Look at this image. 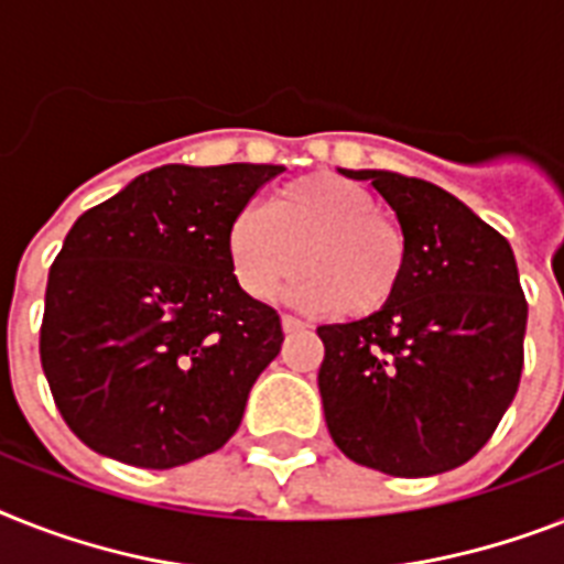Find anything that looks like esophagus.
<instances>
[{"label":"esophagus","instance_id":"1","mask_svg":"<svg viewBox=\"0 0 564 564\" xmlns=\"http://www.w3.org/2000/svg\"><path fill=\"white\" fill-rule=\"evenodd\" d=\"M282 328H285V334H293V332H302V328H305V323L291 314H282Z\"/></svg>","mask_w":564,"mask_h":564}]
</instances>
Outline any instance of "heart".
I'll use <instances>...</instances> for the list:
<instances>
[{
  "instance_id": "obj_1",
  "label": "heart",
  "mask_w": 564,
  "mask_h": 564,
  "mask_svg": "<svg viewBox=\"0 0 564 564\" xmlns=\"http://www.w3.org/2000/svg\"><path fill=\"white\" fill-rule=\"evenodd\" d=\"M227 259L239 288L268 300L293 282L302 308L369 316L398 296L406 276V236L377 213V198L334 172H311L271 195L268 207H245L227 227Z\"/></svg>"
}]
</instances>
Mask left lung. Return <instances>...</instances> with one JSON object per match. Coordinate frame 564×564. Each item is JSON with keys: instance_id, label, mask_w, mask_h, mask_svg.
I'll return each instance as SVG.
<instances>
[{"instance_id": "obj_1", "label": "left lung", "mask_w": 564, "mask_h": 564, "mask_svg": "<svg viewBox=\"0 0 564 564\" xmlns=\"http://www.w3.org/2000/svg\"><path fill=\"white\" fill-rule=\"evenodd\" d=\"M371 181L406 236V276L383 311L319 325V394L334 444L362 467L423 478L467 464L513 403L528 302L510 241L430 181Z\"/></svg>"}]
</instances>
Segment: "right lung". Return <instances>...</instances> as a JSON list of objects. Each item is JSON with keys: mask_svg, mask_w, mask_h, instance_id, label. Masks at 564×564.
<instances>
[{"mask_svg": "<svg viewBox=\"0 0 564 564\" xmlns=\"http://www.w3.org/2000/svg\"><path fill=\"white\" fill-rule=\"evenodd\" d=\"M279 172L166 164L74 221L48 273L40 360L59 415L95 453L170 469L239 430L285 334L239 288L225 239Z\"/></svg>", "mask_w": 564, "mask_h": 564, "instance_id": "right-lung-1", "label": "right lung"}]
</instances>
